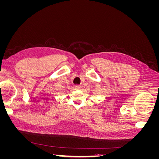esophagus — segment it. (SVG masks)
Returning a JSON list of instances; mask_svg holds the SVG:
<instances>
[{
	"mask_svg": "<svg viewBox=\"0 0 159 159\" xmlns=\"http://www.w3.org/2000/svg\"><path fill=\"white\" fill-rule=\"evenodd\" d=\"M75 89H77V90H79V89H81V87L80 85H75Z\"/></svg>",
	"mask_w": 159,
	"mask_h": 159,
	"instance_id": "obj_1",
	"label": "esophagus"
}]
</instances>
